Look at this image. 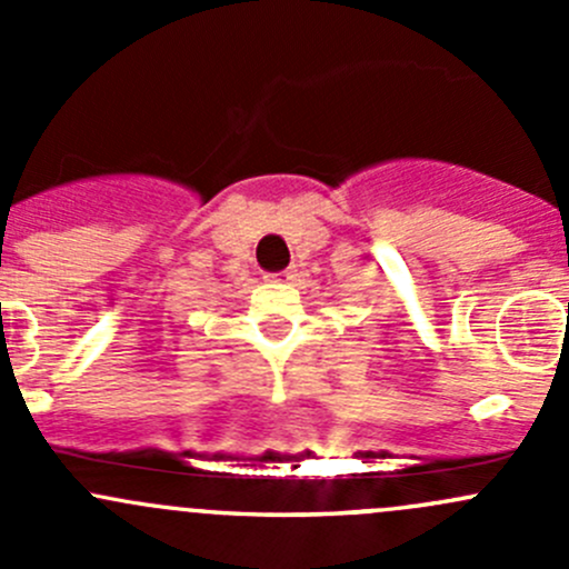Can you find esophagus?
Wrapping results in <instances>:
<instances>
[{
	"label": "esophagus",
	"instance_id": "1",
	"mask_svg": "<svg viewBox=\"0 0 569 569\" xmlns=\"http://www.w3.org/2000/svg\"><path fill=\"white\" fill-rule=\"evenodd\" d=\"M269 280H272V283H291V280L297 278V269L295 267H289V269H283V272H272V274H267Z\"/></svg>",
	"mask_w": 569,
	"mask_h": 569
}]
</instances>
